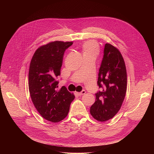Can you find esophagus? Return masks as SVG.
Masks as SVG:
<instances>
[{"instance_id":"1","label":"esophagus","mask_w":154,"mask_h":154,"mask_svg":"<svg viewBox=\"0 0 154 154\" xmlns=\"http://www.w3.org/2000/svg\"><path fill=\"white\" fill-rule=\"evenodd\" d=\"M85 93H86V91H85V90H82V91L81 92H77V94H78V95H79V96H81V95H84Z\"/></svg>"}]
</instances>
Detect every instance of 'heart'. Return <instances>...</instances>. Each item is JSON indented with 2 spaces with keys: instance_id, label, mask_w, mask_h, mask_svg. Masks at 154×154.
Returning a JSON list of instances; mask_svg holds the SVG:
<instances>
[{
  "instance_id": "b5f03b06",
  "label": "heart",
  "mask_w": 154,
  "mask_h": 154,
  "mask_svg": "<svg viewBox=\"0 0 154 154\" xmlns=\"http://www.w3.org/2000/svg\"><path fill=\"white\" fill-rule=\"evenodd\" d=\"M83 56H93L97 57L99 53V46L94 41H88L82 45Z\"/></svg>"
}]
</instances>
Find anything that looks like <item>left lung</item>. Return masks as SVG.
<instances>
[{"label": "left lung", "instance_id": "obj_1", "mask_svg": "<svg viewBox=\"0 0 154 154\" xmlns=\"http://www.w3.org/2000/svg\"><path fill=\"white\" fill-rule=\"evenodd\" d=\"M95 94L96 100L90 113L96 120L106 122L120 109L127 89V73L124 59L119 50L111 44H105L103 57L99 69Z\"/></svg>", "mask_w": 154, "mask_h": 154}]
</instances>
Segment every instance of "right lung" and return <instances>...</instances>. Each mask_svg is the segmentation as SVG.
<instances>
[{"label": "right lung", "mask_w": 154, "mask_h": 154, "mask_svg": "<svg viewBox=\"0 0 154 154\" xmlns=\"http://www.w3.org/2000/svg\"><path fill=\"white\" fill-rule=\"evenodd\" d=\"M72 42L56 41L39 47L31 59L28 74L32 101L41 116L56 123L68 114L75 96L65 87L59 90V81L65 51Z\"/></svg>", "instance_id": "1"}]
</instances>
